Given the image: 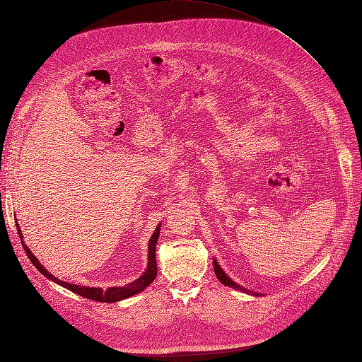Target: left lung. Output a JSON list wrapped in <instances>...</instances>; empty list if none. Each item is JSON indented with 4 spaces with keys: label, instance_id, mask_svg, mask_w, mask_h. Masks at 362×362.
I'll use <instances>...</instances> for the list:
<instances>
[{
    "label": "left lung",
    "instance_id": "left-lung-1",
    "mask_svg": "<svg viewBox=\"0 0 362 362\" xmlns=\"http://www.w3.org/2000/svg\"><path fill=\"white\" fill-rule=\"evenodd\" d=\"M213 266H214V273H216V276H217V279L221 281L223 286H226V287H231V288H234V290H238V291H243V293H247V294H250V296H262L261 293H257V291H252V290H247V288H245V287H242L240 286V284H237L235 281H233L231 278H229L226 273H225V270L218 266V262H217V259L216 258H213Z\"/></svg>",
    "mask_w": 362,
    "mask_h": 362
}]
</instances>
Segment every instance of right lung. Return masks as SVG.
Returning <instances> with one entry per match:
<instances>
[{"label":"right lung","instance_id":"add662e5","mask_svg":"<svg viewBox=\"0 0 362 362\" xmlns=\"http://www.w3.org/2000/svg\"><path fill=\"white\" fill-rule=\"evenodd\" d=\"M16 228H18V234H19V238H21V243H23V247L25 249V254L30 258V261L33 262V266H35L42 273V275L45 276V278H48L49 281L56 282V284H59V286L68 288V290H71V291H74L76 294L83 296V298H86V299H92V300H96V302H107V303H113V302H119V300H122V299H128V298H131V296H136V294L144 291L157 276L156 246H157V240H158V235H160L161 223L157 225L154 234H152L151 238H149V245H148V264H146V269L144 272V275H140L136 281L128 284V286H125V287H108L107 290H103L101 287L76 286V284L64 282V281L56 278L54 275H51V273L40 264L39 259L35 255H33V252L28 249V246L24 243V235H23V233H21L19 225Z\"/></svg>","mask_w":362,"mask_h":362}]
</instances>
